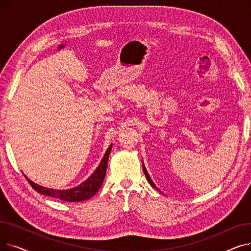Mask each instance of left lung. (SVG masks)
Returning <instances> with one entry per match:
<instances>
[{
  "instance_id": "left-lung-1",
  "label": "left lung",
  "mask_w": 251,
  "mask_h": 251,
  "mask_svg": "<svg viewBox=\"0 0 251 251\" xmlns=\"http://www.w3.org/2000/svg\"><path fill=\"white\" fill-rule=\"evenodd\" d=\"M142 169H143V173H144V175H146V177H147V179H148L149 183H150V184H151V187H152V188H154V189H156V190H159V188H157V187L155 186V184H154V183L152 182V180H151V176L149 175V173H148V171H147V169H146V166H144L143 162H142Z\"/></svg>"
}]
</instances>
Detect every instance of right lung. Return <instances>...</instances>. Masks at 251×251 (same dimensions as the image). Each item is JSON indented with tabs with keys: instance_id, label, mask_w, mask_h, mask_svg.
Masks as SVG:
<instances>
[{
	"instance_id": "add662e5",
	"label": "right lung",
	"mask_w": 251,
	"mask_h": 251,
	"mask_svg": "<svg viewBox=\"0 0 251 251\" xmlns=\"http://www.w3.org/2000/svg\"><path fill=\"white\" fill-rule=\"evenodd\" d=\"M112 151V144L108 148L107 151H105L103 157L101 159L100 165L96 169V171L92 173L84 182L81 184H79L78 186L70 188V189H66V190H60V189H51V188H47L44 186L38 185V184L32 182L28 177L25 178L27 179L28 183L32 186V188L37 191L38 193L48 195L50 197H55V199H59L64 201H68V202H79V201H84L90 197L94 196L99 189L100 188L101 184L103 182L105 172H107V166H108V160H109V155Z\"/></svg>"
}]
</instances>
